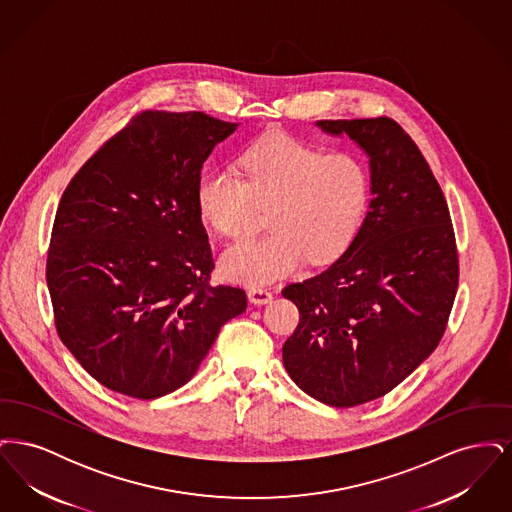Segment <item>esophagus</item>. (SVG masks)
<instances>
[{
    "label": "esophagus",
    "mask_w": 512,
    "mask_h": 512,
    "mask_svg": "<svg viewBox=\"0 0 512 512\" xmlns=\"http://www.w3.org/2000/svg\"><path fill=\"white\" fill-rule=\"evenodd\" d=\"M247 295H249V301L255 305H265L272 299V292L268 288H251Z\"/></svg>",
    "instance_id": "obj_1"
}]
</instances>
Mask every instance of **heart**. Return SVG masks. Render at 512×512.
I'll return each mask as SVG.
<instances>
[{"mask_svg":"<svg viewBox=\"0 0 512 512\" xmlns=\"http://www.w3.org/2000/svg\"><path fill=\"white\" fill-rule=\"evenodd\" d=\"M203 222L226 238H244L268 209L267 236L224 251L232 280L259 286L297 267L341 255L359 234L370 201V172L353 153H326L274 134L245 149L238 174L203 172L195 188Z\"/></svg>","mask_w":512,"mask_h":512,"instance_id":"heart-1","label":"heart"}]
</instances>
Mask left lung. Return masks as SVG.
I'll return each mask as SVG.
<instances>
[{
    "label": "left lung",
    "mask_w": 512,
    "mask_h": 512,
    "mask_svg": "<svg viewBox=\"0 0 512 512\" xmlns=\"http://www.w3.org/2000/svg\"><path fill=\"white\" fill-rule=\"evenodd\" d=\"M317 124L365 149L372 199L340 259L282 290L299 309L282 359L301 390L347 409L386 395L438 347L459 288V253L438 180L397 122Z\"/></svg>",
    "instance_id": "obj_1"
}]
</instances>
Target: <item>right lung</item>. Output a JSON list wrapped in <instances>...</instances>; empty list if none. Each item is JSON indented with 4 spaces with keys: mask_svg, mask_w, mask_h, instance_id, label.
<instances>
[{
    "mask_svg": "<svg viewBox=\"0 0 512 512\" xmlns=\"http://www.w3.org/2000/svg\"><path fill=\"white\" fill-rule=\"evenodd\" d=\"M236 122L142 111L80 167L59 201L46 263L55 328L109 390L155 399L184 386L247 295L211 284L195 188Z\"/></svg>",
    "mask_w": 512,
    "mask_h": 512,
    "instance_id": "right-lung-1",
    "label": "right lung"
}]
</instances>
